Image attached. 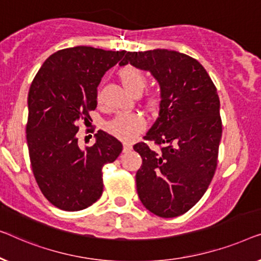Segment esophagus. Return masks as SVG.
I'll list each match as a JSON object with an SVG mask.
<instances>
[{"mask_svg": "<svg viewBox=\"0 0 261 261\" xmlns=\"http://www.w3.org/2000/svg\"><path fill=\"white\" fill-rule=\"evenodd\" d=\"M131 150H132V145L129 144V143H124V145H123V151H124V152H129V151H131Z\"/></svg>", "mask_w": 261, "mask_h": 261, "instance_id": "obj_1", "label": "esophagus"}]
</instances>
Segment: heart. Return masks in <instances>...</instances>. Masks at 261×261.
Returning a JSON list of instances; mask_svg holds the SVG:
<instances>
[{
  "label": "heart",
  "instance_id": "heart-1",
  "mask_svg": "<svg viewBox=\"0 0 261 261\" xmlns=\"http://www.w3.org/2000/svg\"><path fill=\"white\" fill-rule=\"evenodd\" d=\"M119 79L122 82L124 89L130 94L135 95L142 93L146 85V78L141 69L134 66H125L119 71ZM153 102V101H152ZM146 122L142 116L130 113V115H120L116 117L112 122L109 123L108 130L115 137L120 141L130 142L144 131Z\"/></svg>",
  "mask_w": 261,
  "mask_h": 261
}]
</instances>
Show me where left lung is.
Wrapping results in <instances>:
<instances>
[{
	"instance_id": "left-lung-1",
	"label": "left lung",
	"mask_w": 261,
	"mask_h": 261,
	"mask_svg": "<svg viewBox=\"0 0 261 261\" xmlns=\"http://www.w3.org/2000/svg\"><path fill=\"white\" fill-rule=\"evenodd\" d=\"M127 64L151 73L161 90L159 117L144 138L163 148L134 146L143 160L139 200L153 214L175 218L199 202L214 176L222 135L218 91L199 61L176 50L126 52L119 66Z\"/></svg>"
}]
</instances>
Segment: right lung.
I'll use <instances>...</instances> for the list:
<instances>
[{"label": "right lung", "instance_id": "right-lung-1", "mask_svg": "<svg viewBox=\"0 0 261 261\" xmlns=\"http://www.w3.org/2000/svg\"><path fill=\"white\" fill-rule=\"evenodd\" d=\"M125 50L76 46L46 59L28 93L25 127L32 169L47 200L62 211L92 205L102 194L101 169L123 150L118 139L99 130L92 146L82 149L76 132L80 119H91L97 108V87L106 71Z\"/></svg>", "mask_w": 261, "mask_h": 261}]
</instances>
